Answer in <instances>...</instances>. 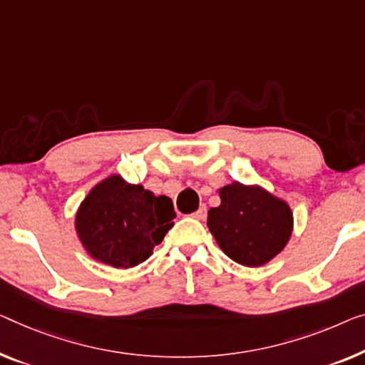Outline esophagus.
<instances>
[{"label": "esophagus", "instance_id": "1", "mask_svg": "<svg viewBox=\"0 0 365 365\" xmlns=\"http://www.w3.org/2000/svg\"><path fill=\"white\" fill-rule=\"evenodd\" d=\"M192 216L197 217V220H205V217H206V206L205 205L200 206V210L197 211V213H193Z\"/></svg>", "mask_w": 365, "mask_h": 365}]
</instances>
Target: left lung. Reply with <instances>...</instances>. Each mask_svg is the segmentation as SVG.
I'll return each instance as SVG.
<instances>
[{"mask_svg":"<svg viewBox=\"0 0 365 365\" xmlns=\"http://www.w3.org/2000/svg\"><path fill=\"white\" fill-rule=\"evenodd\" d=\"M221 205L208 211V227L227 257L260 267L284 251L293 231L287 201L259 185L232 182L220 188Z\"/></svg>","mask_w":365,"mask_h":365,"instance_id":"left-lung-1","label":"left lung"}]
</instances>
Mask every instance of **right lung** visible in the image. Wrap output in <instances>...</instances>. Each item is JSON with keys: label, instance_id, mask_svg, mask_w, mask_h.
<instances>
[{"label": "right lung", "instance_id": "1", "mask_svg": "<svg viewBox=\"0 0 365 365\" xmlns=\"http://www.w3.org/2000/svg\"><path fill=\"white\" fill-rule=\"evenodd\" d=\"M173 217L170 198L155 197L143 185L128 183L114 173L95 185L81 201L75 230L95 260L129 269L150 257L173 226Z\"/></svg>", "mask_w": 365, "mask_h": 365}]
</instances>
